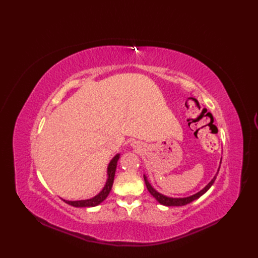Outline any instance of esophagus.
Instances as JSON below:
<instances>
[{
    "label": "esophagus",
    "instance_id": "34e87169",
    "mask_svg": "<svg viewBox=\"0 0 258 258\" xmlns=\"http://www.w3.org/2000/svg\"><path fill=\"white\" fill-rule=\"evenodd\" d=\"M132 146L136 148V147H138V146H139V143H138V142H136V141H134V142H132Z\"/></svg>",
    "mask_w": 258,
    "mask_h": 258
}]
</instances>
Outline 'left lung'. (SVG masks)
Here are the masks:
<instances>
[{"label":"left lung","instance_id":"1","mask_svg":"<svg viewBox=\"0 0 258 258\" xmlns=\"http://www.w3.org/2000/svg\"><path fill=\"white\" fill-rule=\"evenodd\" d=\"M221 162H222V160H221ZM219 170H220V167L218 169V172H216V174L213 177V179L204 188H203L202 190H200L199 192H197V194H195V195H192L190 197H187V198H170V197H166L164 195H162V194L158 192L156 189L151 185V183L147 181V177H146L145 174L143 175V177H144V182H145L147 190L150 191V194L160 203V204L164 205V206H184V205L189 204V203L194 202L195 200L199 199L200 197H202L205 192H207L208 189L214 183V181L216 179V175H218V173H219Z\"/></svg>","mask_w":258,"mask_h":258}]
</instances>
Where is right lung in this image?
Returning <instances> with one entry per match:
<instances>
[{
	"label": "right lung",
	"mask_w": 258,
	"mask_h": 258,
	"mask_svg": "<svg viewBox=\"0 0 258 258\" xmlns=\"http://www.w3.org/2000/svg\"><path fill=\"white\" fill-rule=\"evenodd\" d=\"M120 158V154H117L112 160L110 163H108L107 166V180L105 182L104 187L102 188V190L97 195L95 196L92 199L88 200H80V201H66L62 200L67 204H69L73 207H95L99 205L100 203H102L110 194L113 183H114V178H115V172H116V167H117V162Z\"/></svg>",
	"instance_id": "1"
}]
</instances>
